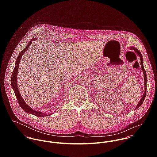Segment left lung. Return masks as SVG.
<instances>
[{"mask_svg": "<svg viewBox=\"0 0 157 157\" xmlns=\"http://www.w3.org/2000/svg\"><path fill=\"white\" fill-rule=\"evenodd\" d=\"M131 49H132L135 51V52L140 57V60H141V62H140V64H141V67L142 69V71H143V75H144V92L143 95V96L141 97L140 101L138 102V103L137 104L136 106V108L135 109H137L141 105V104L143 103V102L144 101V99H145V97H146V91H147V75H146V71H145V69L144 68V66H143V56H142V54H141V52L139 51V50H138L136 48H135L134 47H130L129 48Z\"/></svg>", "mask_w": 157, "mask_h": 157, "instance_id": "obj_1", "label": "left lung"}]
</instances>
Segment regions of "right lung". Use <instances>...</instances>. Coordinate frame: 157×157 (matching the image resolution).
<instances>
[{
  "mask_svg": "<svg viewBox=\"0 0 157 157\" xmlns=\"http://www.w3.org/2000/svg\"><path fill=\"white\" fill-rule=\"evenodd\" d=\"M36 40V39H31L29 43L28 44V45L26 46V48L25 49H23L22 51L20 52V54H19L16 61V65L14 69L13 70V72L12 73V75H11V86L13 88V89L14 90V92L15 93L16 97L17 99L18 103L19 106L21 107V108L23 110H24L25 112L27 113H29L30 114L36 115L37 117H46V116H49L52 114V113H44V112H40V111H37V110H34L33 109L29 106H28L26 103L23 100L21 95L20 94L19 92V90L18 89V86H17V74H18V69H19V63L21 61V59L23 56V55L24 54V53L26 51V50L29 48V47L30 46V45L32 44V41Z\"/></svg>",
  "mask_w": 157,
  "mask_h": 157,
  "instance_id": "1",
  "label": "right lung"
}]
</instances>
